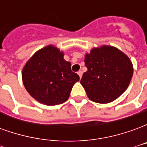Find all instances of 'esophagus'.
<instances>
[{
  "label": "esophagus",
  "instance_id": "esophagus-1",
  "mask_svg": "<svg viewBox=\"0 0 147 147\" xmlns=\"http://www.w3.org/2000/svg\"><path fill=\"white\" fill-rule=\"evenodd\" d=\"M77 73H78L79 76H80V78L81 79V78H82V76H83V71H78Z\"/></svg>",
  "mask_w": 147,
  "mask_h": 147
}]
</instances>
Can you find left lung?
<instances>
[{
	"instance_id": "1",
	"label": "left lung",
	"mask_w": 147,
	"mask_h": 147,
	"mask_svg": "<svg viewBox=\"0 0 147 147\" xmlns=\"http://www.w3.org/2000/svg\"><path fill=\"white\" fill-rule=\"evenodd\" d=\"M87 71L80 83L91 101L109 103L122 94L133 75L132 64L126 55L117 48L102 46L93 49L85 56Z\"/></svg>"
}]
</instances>
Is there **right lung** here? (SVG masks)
I'll use <instances>...</instances> for the list:
<instances>
[{
  "label": "right lung",
  "mask_w": 147,
  "mask_h": 147,
  "mask_svg": "<svg viewBox=\"0 0 147 147\" xmlns=\"http://www.w3.org/2000/svg\"><path fill=\"white\" fill-rule=\"evenodd\" d=\"M58 49L49 45L35 53L23 69V82L28 93L42 104L57 105L69 98L80 76L71 70Z\"/></svg>",
  "instance_id": "1"
}]
</instances>
